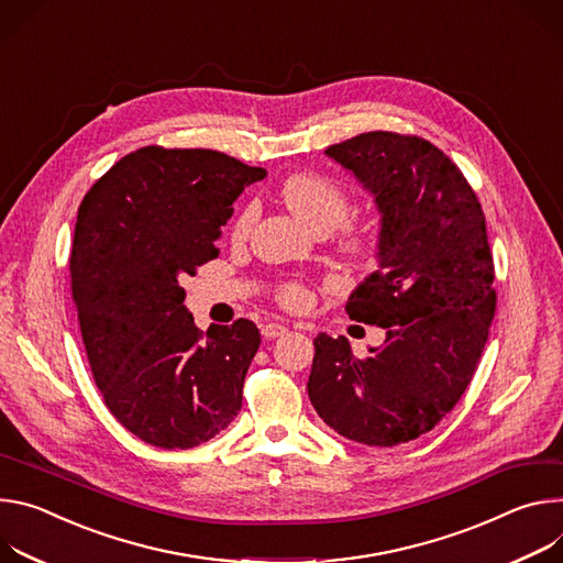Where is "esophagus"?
<instances>
[{
    "mask_svg": "<svg viewBox=\"0 0 563 563\" xmlns=\"http://www.w3.org/2000/svg\"><path fill=\"white\" fill-rule=\"evenodd\" d=\"M288 329L284 327V324H279V322H266L264 327H262V335L266 338V340H275V338H279V335H284Z\"/></svg>",
    "mask_w": 563,
    "mask_h": 563,
    "instance_id": "34e87169",
    "label": "esophagus"
}]
</instances>
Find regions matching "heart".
<instances>
[{"label": "heart", "instance_id": "heart-1", "mask_svg": "<svg viewBox=\"0 0 563 563\" xmlns=\"http://www.w3.org/2000/svg\"><path fill=\"white\" fill-rule=\"evenodd\" d=\"M284 203L316 232L338 228L340 247L349 255H366L378 243V225L366 217H349L351 197L344 187L320 172H292L282 183ZM257 217L255 206H245L232 221V236L243 239ZM286 308L301 310L310 303V292L301 282H286L277 292Z\"/></svg>", "mask_w": 563, "mask_h": 563}]
</instances>
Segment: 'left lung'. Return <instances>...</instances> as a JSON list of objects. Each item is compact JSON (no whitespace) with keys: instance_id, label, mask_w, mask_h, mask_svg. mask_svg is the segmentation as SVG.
<instances>
[{"instance_id":"1","label":"left lung","mask_w":563,"mask_h":563,"mask_svg":"<svg viewBox=\"0 0 563 563\" xmlns=\"http://www.w3.org/2000/svg\"><path fill=\"white\" fill-rule=\"evenodd\" d=\"M327 154L383 212L380 271L346 313L387 340L357 357L344 335L320 333L308 398L344 439L394 448L439 424L472 383L496 308L485 214L459 165L420 136L366 132Z\"/></svg>"}]
</instances>
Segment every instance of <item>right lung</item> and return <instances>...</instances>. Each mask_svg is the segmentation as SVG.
<instances>
[{
    "mask_svg": "<svg viewBox=\"0 0 563 563\" xmlns=\"http://www.w3.org/2000/svg\"><path fill=\"white\" fill-rule=\"evenodd\" d=\"M266 169L214 150L141 147L78 208L69 257L93 380L113 418L163 450L197 448L241 409L255 322L197 329L180 277L219 257L243 187Z\"/></svg>",
    "mask_w": 563,
    "mask_h": 563,
    "instance_id": "1",
    "label": "right lung"
}]
</instances>
